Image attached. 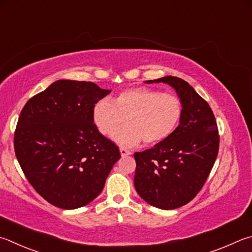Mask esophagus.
I'll return each mask as SVG.
<instances>
[{"label": "esophagus", "instance_id": "obj_1", "mask_svg": "<svg viewBox=\"0 0 252 252\" xmlns=\"http://www.w3.org/2000/svg\"><path fill=\"white\" fill-rule=\"evenodd\" d=\"M120 153H121V157L123 158V157H126V155H131L132 153L130 152V151H127V150H126V149H123V148H121L120 149Z\"/></svg>", "mask_w": 252, "mask_h": 252}]
</instances>
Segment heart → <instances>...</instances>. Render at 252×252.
<instances>
[{"label":"heart","instance_id":"obj_1","mask_svg":"<svg viewBox=\"0 0 252 252\" xmlns=\"http://www.w3.org/2000/svg\"><path fill=\"white\" fill-rule=\"evenodd\" d=\"M183 117L182 100L176 94L138 87L121 91L112 102L101 99L93 109L95 127L104 136L113 135L126 119L127 126L116 135L119 144L131 148L144 141L155 145L176 131Z\"/></svg>","mask_w":252,"mask_h":252}]
</instances>
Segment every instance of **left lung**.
<instances>
[{
  "label": "left lung",
  "mask_w": 252,
  "mask_h": 252,
  "mask_svg": "<svg viewBox=\"0 0 252 252\" xmlns=\"http://www.w3.org/2000/svg\"><path fill=\"white\" fill-rule=\"evenodd\" d=\"M145 82L174 88L182 100L183 117L167 140L134 153V186L148 204L175 209L198 194L212 171L219 149L217 123L209 104L185 80L166 76Z\"/></svg>",
  "instance_id": "obj_1"
}]
</instances>
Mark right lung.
I'll return each instance as SVG.
<instances>
[{
	"mask_svg": "<svg viewBox=\"0 0 252 252\" xmlns=\"http://www.w3.org/2000/svg\"><path fill=\"white\" fill-rule=\"evenodd\" d=\"M110 93L90 81L57 80L21 111L17 161L34 189L56 207L76 209L93 202L121 158L93 119L95 102Z\"/></svg>",
	"mask_w": 252,
	"mask_h": 252,
	"instance_id": "add662e5",
	"label": "right lung"
}]
</instances>
